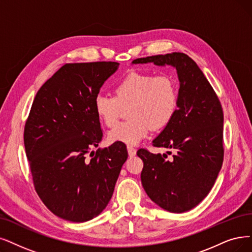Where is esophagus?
Returning <instances> with one entry per match:
<instances>
[{
  "instance_id": "esophagus-1",
  "label": "esophagus",
  "mask_w": 252,
  "mask_h": 252,
  "mask_svg": "<svg viewBox=\"0 0 252 252\" xmlns=\"http://www.w3.org/2000/svg\"><path fill=\"white\" fill-rule=\"evenodd\" d=\"M127 151H128V154L130 157H133L136 155V150L131 146H127Z\"/></svg>"
}]
</instances>
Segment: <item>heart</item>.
<instances>
[{
	"instance_id": "obj_1",
	"label": "heart",
	"mask_w": 252,
	"mask_h": 252,
	"mask_svg": "<svg viewBox=\"0 0 252 252\" xmlns=\"http://www.w3.org/2000/svg\"><path fill=\"white\" fill-rule=\"evenodd\" d=\"M128 106L130 120L119 123L108 132L112 143L135 145L149 134L151 128L166 126L178 107L175 80L165 74L132 72L116 85L115 96L98 94L94 100L95 113L107 127H113L123 107Z\"/></svg>"
}]
</instances>
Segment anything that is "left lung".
I'll return each instance as SVG.
<instances>
[{
	"mask_svg": "<svg viewBox=\"0 0 252 252\" xmlns=\"http://www.w3.org/2000/svg\"><path fill=\"white\" fill-rule=\"evenodd\" d=\"M150 62L177 69L178 108L152 144L174 149L176 153L172 160H166V154H152L147 149H139L136 154L144 162L140 179L154 203L169 212L183 213L208 195L222 166L223 110L214 89L187 55H157L138 58L132 63Z\"/></svg>",
	"mask_w": 252,
	"mask_h": 252,
	"instance_id": "obj_1",
	"label": "left lung"
}]
</instances>
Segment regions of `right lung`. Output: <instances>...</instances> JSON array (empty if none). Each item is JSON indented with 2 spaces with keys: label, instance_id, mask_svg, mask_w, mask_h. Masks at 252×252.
Listing matches in <instances>:
<instances>
[{
  "label": "right lung",
  "instance_id": "1",
  "mask_svg": "<svg viewBox=\"0 0 252 252\" xmlns=\"http://www.w3.org/2000/svg\"><path fill=\"white\" fill-rule=\"evenodd\" d=\"M119 65L65 64L39 89L26 121L24 143L36 192L55 215L72 222L105 209L128 157L120 143L87 157L103 135L95 97Z\"/></svg>",
  "mask_w": 252,
  "mask_h": 252
}]
</instances>
